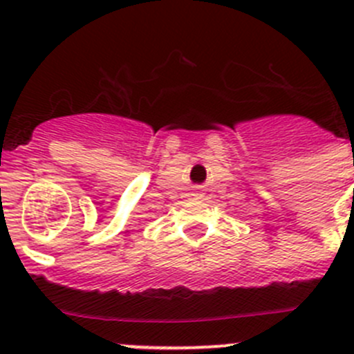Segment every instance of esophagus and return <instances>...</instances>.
<instances>
[{
  "label": "esophagus",
  "instance_id": "esophagus-1",
  "mask_svg": "<svg viewBox=\"0 0 354 354\" xmlns=\"http://www.w3.org/2000/svg\"><path fill=\"white\" fill-rule=\"evenodd\" d=\"M197 197H202V194H197Z\"/></svg>",
  "mask_w": 354,
  "mask_h": 354
}]
</instances>
